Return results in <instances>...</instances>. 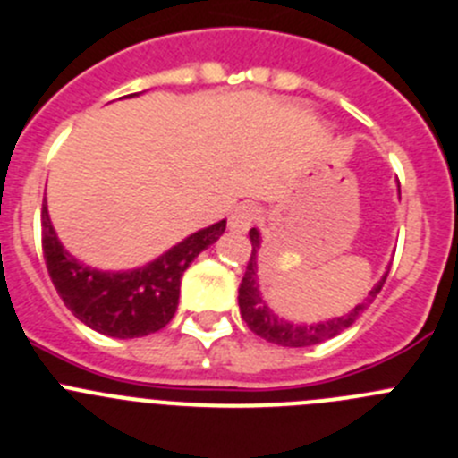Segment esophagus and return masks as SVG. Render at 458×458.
<instances>
[{
    "label": "esophagus",
    "mask_w": 458,
    "mask_h": 458,
    "mask_svg": "<svg viewBox=\"0 0 458 458\" xmlns=\"http://www.w3.org/2000/svg\"><path fill=\"white\" fill-rule=\"evenodd\" d=\"M260 211L256 204H241V207H236L232 211V216H229V226H232L233 232H250L251 225H254L256 220H259Z\"/></svg>",
    "instance_id": "1"
}]
</instances>
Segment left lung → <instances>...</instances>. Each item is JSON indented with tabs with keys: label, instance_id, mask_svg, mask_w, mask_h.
<instances>
[{
	"label": "left lung",
	"instance_id": "8db88e82",
	"mask_svg": "<svg viewBox=\"0 0 458 458\" xmlns=\"http://www.w3.org/2000/svg\"><path fill=\"white\" fill-rule=\"evenodd\" d=\"M251 238V256L250 263H247L245 276H242L241 290H238V306H241V315L245 319V324L250 326L251 333H256L259 337L267 339V342L278 344V346H315V344L326 342V339L335 337L342 330H346L348 326L355 324V319L376 301V297L380 294L382 285L386 281V272L382 276V281H377V285L369 292V297L364 299V303L352 308L348 315L344 317H335L330 321H321V324H292V321L281 319L278 315H274L272 310L267 308V303L263 301L259 290V283H256V251L260 247V233L256 229L250 232Z\"/></svg>",
	"mask_w": 458,
	"mask_h": 458
}]
</instances>
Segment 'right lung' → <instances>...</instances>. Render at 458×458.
<instances>
[{
    "mask_svg": "<svg viewBox=\"0 0 458 458\" xmlns=\"http://www.w3.org/2000/svg\"><path fill=\"white\" fill-rule=\"evenodd\" d=\"M225 229L226 220L199 229L146 267L98 272L63 250L47 207H42V254L60 299L82 324L110 337L132 339L157 333L175 317L186 267Z\"/></svg>",
    "mask_w": 458,
    "mask_h": 458,
    "instance_id": "obj_1",
    "label": "right lung"
}]
</instances>
